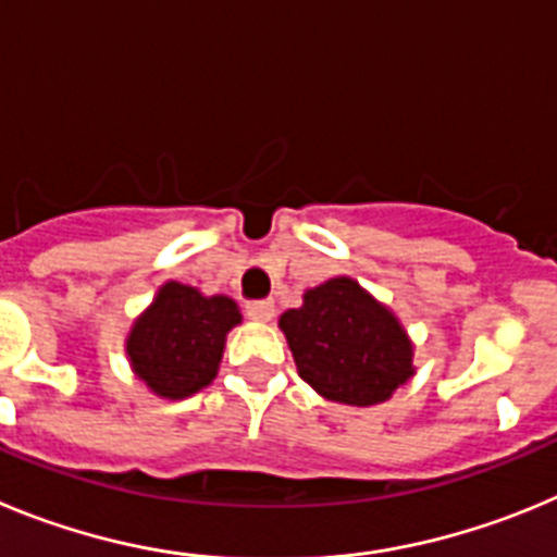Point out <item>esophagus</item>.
Returning a JSON list of instances; mask_svg holds the SVG:
<instances>
[{
	"label": "esophagus",
	"instance_id": "1",
	"mask_svg": "<svg viewBox=\"0 0 557 557\" xmlns=\"http://www.w3.org/2000/svg\"><path fill=\"white\" fill-rule=\"evenodd\" d=\"M247 315L255 319V322H272L274 299H255V302H247Z\"/></svg>",
	"mask_w": 557,
	"mask_h": 557
}]
</instances>
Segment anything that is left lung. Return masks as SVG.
Masks as SVG:
<instances>
[{"mask_svg": "<svg viewBox=\"0 0 557 557\" xmlns=\"http://www.w3.org/2000/svg\"><path fill=\"white\" fill-rule=\"evenodd\" d=\"M299 377L344 405H377L413 374L399 322L355 280L335 277L280 315Z\"/></svg>", "mask_w": 557, "mask_h": 557, "instance_id": "8db88e82", "label": "left lung"}]
</instances>
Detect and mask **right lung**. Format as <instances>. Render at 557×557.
I'll return each mask as SVG.
<instances>
[{
  "label": "right lung",
  "mask_w": 557,
  "mask_h": 557,
  "mask_svg": "<svg viewBox=\"0 0 557 557\" xmlns=\"http://www.w3.org/2000/svg\"><path fill=\"white\" fill-rule=\"evenodd\" d=\"M238 322L242 313L230 297H202L191 285L166 283L127 338L135 374L158 397H191L216 377L224 335Z\"/></svg>",
  "instance_id": "obj_1"
}]
</instances>
